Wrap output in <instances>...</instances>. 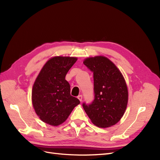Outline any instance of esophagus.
Wrapping results in <instances>:
<instances>
[{"label":"esophagus","instance_id":"1","mask_svg":"<svg viewBox=\"0 0 160 160\" xmlns=\"http://www.w3.org/2000/svg\"><path fill=\"white\" fill-rule=\"evenodd\" d=\"M77 98L79 99V100L80 101H82V99H83V97H82V95H79L78 97H77Z\"/></svg>","mask_w":160,"mask_h":160}]
</instances>
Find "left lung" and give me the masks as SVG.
<instances>
[{"label": "left lung", "instance_id": "8db88e82", "mask_svg": "<svg viewBox=\"0 0 160 160\" xmlns=\"http://www.w3.org/2000/svg\"><path fill=\"white\" fill-rule=\"evenodd\" d=\"M83 63L93 72L95 99L83 107L91 122L107 128L118 123L126 110L128 89L124 77L113 62L104 56L88 57Z\"/></svg>", "mask_w": 160, "mask_h": 160}]
</instances>
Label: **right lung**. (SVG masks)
Segmentation results:
<instances>
[{"label":"right lung","mask_w":160,"mask_h":160,"mask_svg":"<svg viewBox=\"0 0 160 160\" xmlns=\"http://www.w3.org/2000/svg\"><path fill=\"white\" fill-rule=\"evenodd\" d=\"M77 60L75 57L55 56L43 65L34 82L32 104L43 122L58 126L65 122L71 111L80 103L70 94V85L65 79L67 72Z\"/></svg>","instance_id":"obj_1"}]
</instances>
